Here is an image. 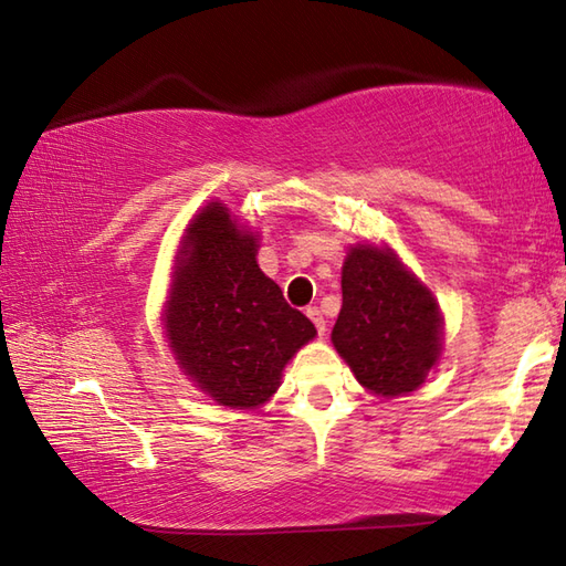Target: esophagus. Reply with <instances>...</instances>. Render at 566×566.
<instances>
[{"label": "esophagus", "instance_id": "obj_1", "mask_svg": "<svg viewBox=\"0 0 566 566\" xmlns=\"http://www.w3.org/2000/svg\"><path fill=\"white\" fill-rule=\"evenodd\" d=\"M306 316L314 321L318 336H324L326 334V318H324V314H321V308L318 306H308L306 308Z\"/></svg>", "mask_w": 566, "mask_h": 566}]
</instances>
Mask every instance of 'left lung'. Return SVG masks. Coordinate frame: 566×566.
<instances>
[{"mask_svg": "<svg viewBox=\"0 0 566 566\" xmlns=\"http://www.w3.org/2000/svg\"><path fill=\"white\" fill-rule=\"evenodd\" d=\"M340 290L343 306L331 340L358 382L382 397L417 390L441 350L434 296L390 250L375 245L350 250Z\"/></svg>", "mask_w": 566, "mask_h": 566, "instance_id": "1", "label": "left lung"}]
</instances>
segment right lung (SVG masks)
I'll return each mask as SVG.
<instances>
[{"label":"right lung","instance_id":"right-lung-1","mask_svg":"<svg viewBox=\"0 0 566 566\" xmlns=\"http://www.w3.org/2000/svg\"><path fill=\"white\" fill-rule=\"evenodd\" d=\"M258 238L210 203L188 228L166 306L176 360L218 405L268 402L282 368L316 328L258 268Z\"/></svg>","mask_w":566,"mask_h":566}]
</instances>
